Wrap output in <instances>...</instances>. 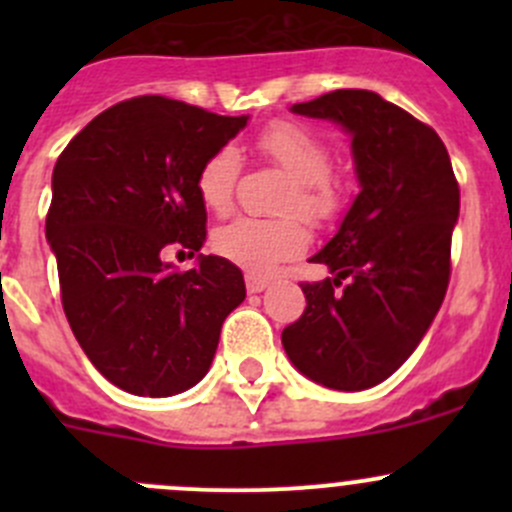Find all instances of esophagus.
<instances>
[{
    "label": "esophagus",
    "mask_w": 512,
    "mask_h": 512,
    "mask_svg": "<svg viewBox=\"0 0 512 512\" xmlns=\"http://www.w3.org/2000/svg\"><path fill=\"white\" fill-rule=\"evenodd\" d=\"M245 285H247V292H250V294H257V292H265V289L270 287V282H267L265 277L247 275V277H245Z\"/></svg>",
    "instance_id": "esophagus-1"
}]
</instances>
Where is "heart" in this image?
<instances>
[{
    "instance_id": "heart-1",
    "label": "heart",
    "mask_w": 512,
    "mask_h": 512,
    "mask_svg": "<svg viewBox=\"0 0 512 512\" xmlns=\"http://www.w3.org/2000/svg\"><path fill=\"white\" fill-rule=\"evenodd\" d=\"M262 158L275 163L292 178V190L285 200V213H299L314 225H324L342 213L347 188L329 173L332 153L327 143L309 128L292 121H275L255 138ZM240 178V153L232 146H220L203 160L195 175L198 198L210 213L225 215L235 200ZM213 245L225 260L252 275H270L282 262L302 255L309 245L307 227L297 218L262 220L235 218L218 227Z\"/></svg>"
}]
</instances>
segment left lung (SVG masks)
Instances as JSON below:
<instances>
[{
	"label": "left lung",
	"mask_w": 512,
	"mask_h": 512,
	"mask_svg": "<svg viewBox=\"0 0 512 512\" xmlns=\"http://www.w3.org/2000/svg\"><path fill=\"white\" fill-rule=\"evenodd\" d=\"M292 113L352 136L361 190L309 260L332 277L304 282L307 307L282 347L299 374L327 389H371L414 354L441 309L461 190L438 133L374 91L339 89Z\"/></svg>",
	"instance_id": "obj_1"
}]
</instances>
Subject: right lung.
I'll list each match as a JSON object with an SVG mask.
<instances>
[{"mask_svg": "<svg viewBox=\"0 0 512 512\" xmlns=\"http://www.w3.org/2000/svg\"><path fill=\"white\" fill-rule=\"evenodd\" d=\"M250 116H218L165 96L98 113L51 175L46 240L76 342L118 389L180 394L213 364L225 317L245 299L242 272L218 255L175 272L165 252L205 242L195 190L203 160Z\"/></svg>", "mask_w": 512, "mask_h": 512, "instance_id": "add662e5", "label": "right lung"}]
</instances>
